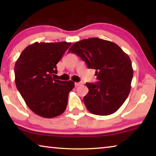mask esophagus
Wrapping results in <instances>:
<instances>
[{
	"label": "esophagus",
	"instance_id": "obj_1",
	"mask_svg": "<svg viewBox=\"0 0 156 156\" xmlns=\"http://www.w3.org/2000/svg\"><path fill=\"white\" fill-rule=\"evenodd\" d=\"M83 83H82V82H80V83H75V86L76 87H78V86H80V84H83Z\"/></svg>",
	"mask_w": 156,
	"mask_h": 156
}]
</instances>
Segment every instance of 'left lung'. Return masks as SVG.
<instances>
[{
  "mask_svg": "<svg viewBox=\"0 0 156 156\" xmlns=\"http://www.w3.org/2000/svg\"><path fill=\"white\" fill-rule=\"evenodd\" d=\"M68 52L77 54L89 69H96L98 82L86 83L89 92L83 99L89 112L108 115L118 110L129 96L133 75L128 55L118 44L98 38L76 42Z\"/></svg>",
  "mask_w": 156,
  "mask_h": 156,
  "instance_id": "1",
  "label": "left lung"
}]
</instances>
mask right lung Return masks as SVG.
<instances>
[{"instance_id":"right-lung-1","label":"right lung","mask_w":156,"mask_h":156,"mask_svg":"<svg viewBox=\"0 0 156 156\" xmlns=\"http://www.w3.org/2000/svg\"><path fill=\"white\" fill-rule=\"evenodd\" d=\"M71 43H38L23 50L15 63V83L27 107L36 114L51 118L61 115L68 94L74 87L72 80L54 78L57 63Z\"/></svg>"}]
</instances>
